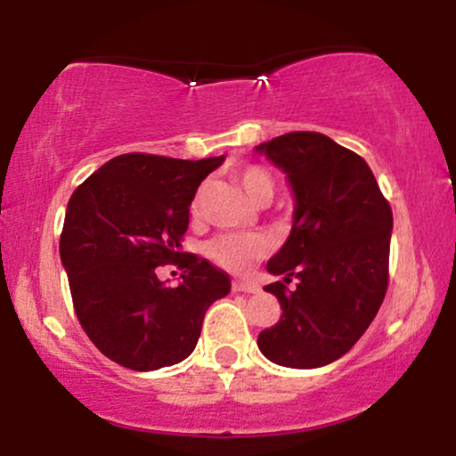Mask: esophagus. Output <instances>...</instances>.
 <instances>
[{
    "instance_id": "34e87169",
    "label": "esophagus",
    "mask_w": 456,
    "mask_h": 456,
    "mask_svg": "<svg viewBox=\"0 0 456 456\" xmlns=\"http://www.w3.org/2000/svg\"><path fill=\"white\" fill-rule=\"evenodd\" d=\"M233 291H244V294H259L261 287L255 281H235Z\"/></svg>"
}]
</instances>
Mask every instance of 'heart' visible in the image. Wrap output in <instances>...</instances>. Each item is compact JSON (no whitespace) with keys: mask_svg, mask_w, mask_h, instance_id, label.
<instances>
[{"mask_svg":"<svg viewBox=\"0 0 456 456\" xmlns=\"http://www.w3.org/2000/svg\"><path fill=\"white\" fill-rule=\"evenodd\" d=\"M233 177L255 203L264 201V199L270 201L272 195H274V180L264 167L244 165L233 171ZM203 192L206 191L201 188L197 192L195 201H192V214L195 216L201 214ZM206 255L221 268L235 272V274H244L268 255V242L257 233H221L206 244Z\"/></svg>","mask_w":456,"mask_h":456,"instance_id":"heart-1","label":"heart"}]
</instances>
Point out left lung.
<instances>
[{
    "label": "left lung",
    "mask_w": 456,
    "mask_h": 456,
    "mask_svg": "<svg viewBox=\"0 0 456 456\" xmlns=\"http://www.w3.org/2000/svg\"><path fill=\"white\" fill-rule=\"evenodd\" d=\"M257 151L285 171L296 197L289 238L268 261L282 281L264 287L282 315L257 345L272 362L317 369L347 354L384 302L390 203L362 156L322 133L281 134Z\"/></svg>",
    "instance_id": "obj_1"
}]
</instances>
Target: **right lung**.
Returning a JSON list of instances; mask_svg holds the SVG:
<instances>
[{
    "instance_id": "right-lung-1",
    "label": "right lung",
    "mask_w": 456,
    "mask_h": 456,
    "mask_svg": "<svg viewBox=\"0 0 456 456\" xmlns=\"http://www.w3.org/2000/svg\"><path fill=\"white\" fill-rule=\"evenodd\" d=\"M223 160L134 151L104 162L72 192L60 257L78 323L113 362L133 370L182 362L208 308L232 289L227 272L182 253L197 188ZM165 263L185 272L177 288L155 276Z\"/></svg>"
}]
</instances>
